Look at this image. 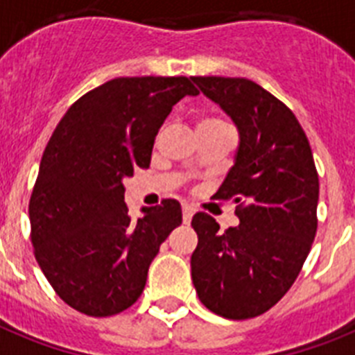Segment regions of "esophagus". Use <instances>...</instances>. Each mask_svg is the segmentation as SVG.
Segmentation results:
<instances>
[{"label":"esophagus","mask_w":355,"mask_h":355,"mask_svg":"<svg viewBox=\"0 0 355 355\" xmlns=\"http://www.w3.org/2000/svg\"><path fill=\"white\" fill-rule=\"evenodd\" d=\"M192 216H194V209L189 205H183V223H190Z\"/></svg>","instance_id":"obj_1"}]
</instances>
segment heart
<instances>
[{
  "mask_svg": "<svg viewBox=\"0 0 355 355\" xmlns=\"http://www.w3.org/2000/svg\"><path fill=\"white\" fill-rule=\"evenodd\" d=\"M221 119H218V118H207V119H203V121H201V125H221Z\"/></svg>",
  "mask_w": 355,
  "mask_h": 355,
  "instance_id": "heart-1",
  "label": "heart"
}]
</instances>
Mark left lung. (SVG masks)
I'll return each instance as SVG.
<instances>
[{
	"label": "left lung",
	"instance_id": "8db88e82",
	"mask_svg": "<svg viewBox=\"0 0 355 355\" xmlns=\"http://www.w3.org/2000/svg\"><path fill=\"white\" fill-rule=\"evenodd\" d=\"M199 90L239 128V150L214 194L236 201L237 227L219 230L207 212L190 266L201 303L228 319L265 314L300 276L318 232L319 178L306 134L294 112L245 78L196 76Z\"/></svg>",
	"mask_w": 355,
	"mask_h": 355
}]
</instances>
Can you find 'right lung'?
I'll use <instances>...</instances> for the list:
<instances>
[{
  "mask_svg": "<svg viewBox=\"0 0 355 355\" xmlns=\"http://www.w3.org/2000/svg\"><path fill=\"white\" fill-rule=\"evenodd\" d=\"M198 94L184 76L110 79L52 132L28 203L31 239L55 294L81 314L108 318L136 303L161 243L181 225L175 199L134 221L123 180L148 168L172 107Z\"/></svg>",
  "mask_w": 355,
  "mask_h": 355,
  "instance_id": "right-lung-1",
  "label": "right lung"
}]
</instances>
